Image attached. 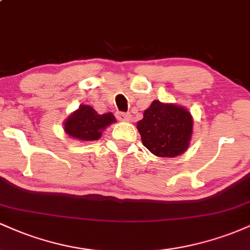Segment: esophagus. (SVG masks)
<instances>
[{
    "mask_svg": "<svg viewBox=\"0 0 250 250\" xmlns=\"http://www.w3.org/2000/svg\"><path fill=\"white\" fill-rule=\"evenodd\" d=\"M116 117L120 121H130L131 115L130 113H123V111H120V113H116Z\"/></svg>",
    "mask_w": 250,
    "mask_h": 250,
    "instance_id": "34e87169",
    "label": "esophagus"
}]
</instances>
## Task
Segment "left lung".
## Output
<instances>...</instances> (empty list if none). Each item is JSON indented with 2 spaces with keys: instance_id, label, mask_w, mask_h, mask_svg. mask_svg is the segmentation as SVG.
I'll use <instances>...</instances> for the list:
<instances>
[{
  "instance_id": "8db88e82",
  "label": "left lung",
  "mask_w": 250,
  "mask_h": 250,
  "mask_svg": "<svg viewBox=\"0 0 250 250\" xmlns=\"http://www.w3.org/2000/svg\"><path fill=\"white\" fill-rule=\"evenodd\" d=\"M137 129L143 146L160 157H175L185 153L193 133V117L183 107L154 101Z\"/></svg>"
}]
</instances>
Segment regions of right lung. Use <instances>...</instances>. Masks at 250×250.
Wrapping results in <instances>:
<instances>
[{"label": "right lung", "mask_w": 250, "mask_h": 250, "mask_svg": "<svg viewBox=\"0 0 250 250\" xmlns=\"http://www.w3.org/2000/svg\"><path fill=\"white\" fill-rule=\"evenodd\" d=\"M115 121L111 113L100 115L90 105L82 104L68 117L64 123V130L69 136L80 141H94L101 137L103 129Z\"/></svg>", "instance_id": "add662e5"}]
</instances>
